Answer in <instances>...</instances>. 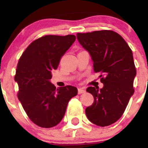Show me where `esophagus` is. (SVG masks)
I'll use <instances>...</instances> for the list:
<instances>
[{"label": "esophagus", "instance_id": "1", "mask_svg": "<svg viewBox=\"0 0 148 148\" xmlns=\"http://www.w3.org/2000/svg\"><path fill=\"white\" fill-rule=\"evenodd\" d=\"M86 90L84 89V88H79L78 89V94H82V93H84Z\"/></svg>", "mask_w": 148, "mask_h": 148}]
</instances>
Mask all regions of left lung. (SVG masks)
Wrapping results in <instances>:
<instances>
[{
    "instance_id": "obj_1",
    "label": "left lung",
    "mask_w": 148,
    "mask_h": 148,
    "mask_svg": "<svg viewBox=\"0 0 148 148\" xmlns=\"http://www.w3.org/2000/svg\"><path fill=\"white\" fill-rule=\"evenodd\" d=\"M78 41L90 55L103 87H88L94 102L86 108L88 120L99 127L118 121L134 95L136 69L132 51L119 34L112 30L77 33Z\"/></svg>"
}]
</instances>
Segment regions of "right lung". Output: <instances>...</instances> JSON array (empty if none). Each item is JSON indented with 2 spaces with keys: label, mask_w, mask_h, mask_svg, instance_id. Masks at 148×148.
<instances>
[{
  "label": "right lung",
  "mask_w": 148,
  "mask_h": 148,
  "mask_svg": "<svg viewBox=\"0 0 148 148\" xmlns=\"http://www.w3.org/2000/svg\"><path fill=\"white\" fill-rule=\"evenodd\" d=\"M76 40V36L46 35L32 42L18 60L14 81L18 99L33 123L44 128L57 125L63 118L69 101L77 95L76 87L56 88L51 72Z\"/></svg>",
  "instance_id": "right-lung-1"
}]
</instances>
